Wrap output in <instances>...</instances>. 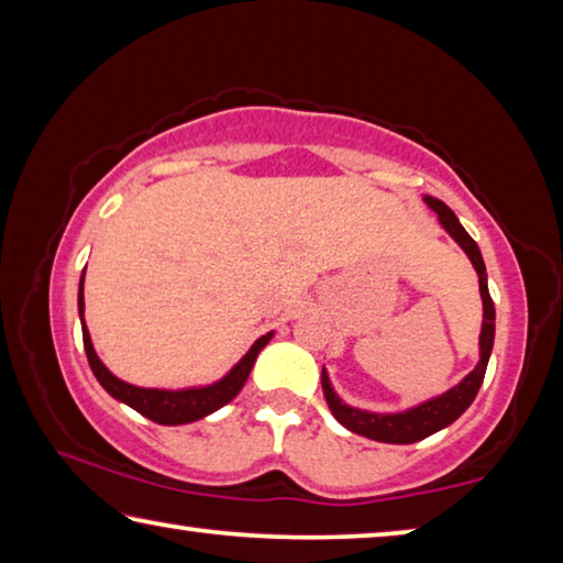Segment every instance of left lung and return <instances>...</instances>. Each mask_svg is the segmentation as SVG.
Here are the masks:
<instances>
[{
    "instance_id": "8db88e82",
    "label": "left lung",
    "mask_w": 563,
    "mask_h": 563,
    "mask_svg": "<svg viewBox=\"0 0 563 563\" xmlns=\"http://www.w3.org/2000/svg\"><path fill=\"white\" fill-rule=\"evenodd\" d=\"M424 203L432 208L437 218H440L444 231L460 243V247L466 255H470L474 271L479 275V292H482V305H484V320H482V332H479V362H476V367L462 379L460 385H454L452 389H446V393L427 399V402L409 407L405 412H367V409L345 405L338 397L335 389H332L325 367H322V393H325L330 412L335 415L338 422L350 432L362 434L375 442H387V444H412V442L424 440V437L444 430V427H450L454 419L474 402V397L484 383V373H487L489 355L494 347V320H497V316H494V302L487 285V268H484L479 245L472 241V235L462 228L460 218H456L452 208L442 203L440 198L424 196Z\"/></svg>"
}]
</instances>
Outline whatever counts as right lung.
<instances>
[{"mask_svg": "<svg viewBox=\"0 0 563 563\" xmlns=\"http://www.w3.org/2000/svg\"><path fill=\"white\" fill-rule=\"evenodd\" d=\"M87 271V268H84ZM79 318H81V335H84V350H87L91 373L97 375L99 385L107 389V393L119 399V402L129 405L136 409L139 415L154 419L158 424H188L196 422V419H203L216 409L231 402V399L241 393L247 375L255 365V357L258 352L268 345L275 332H265L263 338L253 342V347L245 352L241 362L228 373L225 377L218 379L213 385L206 387H186V389H156V387H136L119 379L111 369L99 360L97 350L91 345V335L87 322H84V275L79 280Z\"/></svg>", "mask_w": 563, "mask_h": 563, "instance_id": "1", "label": "right lung"}]
</instances>
